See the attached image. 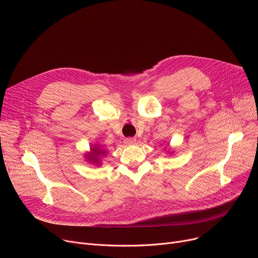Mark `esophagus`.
Here are the masks:
<instances>
[{
  "instance_id": "obj_1",
  "label": "esophagus",
  "mask_w": 258,
  "mask_h": 258,
  "mask_svg": "<svg viewBox=\"0 0 258 258\" xmlns=\"http://www.w3.org/2000/svg\"><path fill=\"white\" fill-rule=\"evenodd\" d=\"M124 142H125L126 144H134V143H136V139L132 138V137H128V138H125Z\"/></svg>"
}]
</instances>
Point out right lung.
Masks as SVG:
<instances>
[{"label": "right lung", "mask_w": 258, "mask_h": 258, "mask_svg": "<svg viewBox=\"0 0 258 258\" xmlns=\"http://www.w3.org/2000/svg\"><path fill=\"white\" fill-rule=\"evenodd\" d=\"M105 152L103 150H101V148L97 145H95L91 148V153H89L86 157L88 159V161L90 162V163H93V164H100L99 162V156L100 155H104Z\"/></svg>", "instance_id": "add662e5"}]
</instances>
